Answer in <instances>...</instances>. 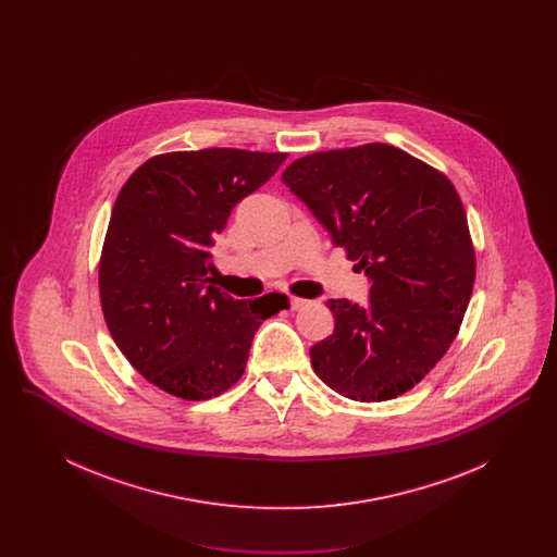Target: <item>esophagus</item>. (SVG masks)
Masks as SVG:
<instances>
[{
	"label": "esophagus",
	"instance_id": "esophagus-1",
	"mask_svg": "<svg viewBox=\"0 0 557 557\" xmlns=\"http://www.w3.org/2000/svg\"><path fill=\"white\" fill-rule=\"evenodd\" d=\"M305 305H307V300H305V298H298V296H290L292 311H298V309H302Z\"/></svg>",
	"mask_w": 557,
	"mask_h": 557
}]
</instances>
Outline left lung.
I'll return each instance as SVG.
<instances>
[{
	"instance_id": "1",
	"label": "left lung",
	"mask_w": 557,
	"mask_h": 557,
	"mask_svg": "<svg viewBox=\"0 0 557 557\" xmlns=\"http://www.w3.org/2000/svg\"><path fill=\"white\" fill-rule=\"evenodd\" d=\"M284 184L370 275V300L325 305L332 336L311 348L323 384L361 403L420 384L459 334L476 280L468 216L449 177L388 144L294 160Z\"/></svg>"
}]
</instances>
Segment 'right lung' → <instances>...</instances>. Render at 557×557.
<instances>
[{"label":"right lung","instance_id":"add662e5","mask_svg":"<svg viewBox=\"0 0 557 557\" xmlns=\"http://www.w3.org/2000/svg\"><path fill=\"white\" fill-rule=\"evenodd\" d=\"M286 159L238 148L166 152L121 187L100 255V302L112 341L160 391L184 400L230 391L259 325L290 309L286 294L236 300L209 277L214 234Z\"/></svg>","mask_w":557,"mask_h":557}]
</instances>
